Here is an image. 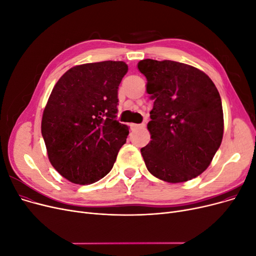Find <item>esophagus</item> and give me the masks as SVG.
I'll return each mask as SVG.
<instances>
[{"instance_id":"esophagus-1","label":"esophagus","mask_w":256,"mask_h":256,"mask_svg":"<svg viewBox=\"0 0 256 256\" xmlns=\"http://www.w3.org/2000/svg\"><path fill=\"white\" fill-rule=\"evenodd\" d=\"M144 127H146L144 123H142V124H131L132 130H136V129H138V128H144Z\"/></svg>"}]
</instances>
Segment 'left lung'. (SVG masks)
Listing matches in <instances>:
<instances>
[{
    "label": "left lung",
    "instance_id": "8db88e82",
    "mask_svg": "<svg viewBox=\"0 0 256 256\" xmlns=\"http://www.w3.org/2000/svg\"><path fill=\"white\" fill-rule=\"evenodd\" d=\"M138 68L155 99L150 142L140 149L148 171L171 184L190 180L210 164L223 138L220 94L212 79L188 64L153 59Z\"/></svg>",
    "mask_w": 256,
    "mask_h": 256
}]
</instances>
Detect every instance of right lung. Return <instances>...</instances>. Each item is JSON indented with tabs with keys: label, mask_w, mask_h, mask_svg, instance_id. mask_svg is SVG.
Here are the masks:
<instances>
[{
	"label": "right lung",
	"mask_w": 256,
	"mask_h": 256,
	"mask_svg": "<svg viewBox=\"0 0 256 256\" xmlns=\"http://www.w3.org/2000/svg\"><path fill=\"white\" fill-rule=\"evenodd\" d=\"M123 62L70 68L58 80L42 114V134L56 171L76 184H90L112 171L129 127L118 123V90Z\"/></svg>",
	"instance_id": "right-lung-1"
}]
</instances>
